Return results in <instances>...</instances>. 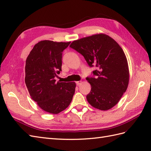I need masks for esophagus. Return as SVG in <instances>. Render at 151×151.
<instances>
[{"instance_id":"obj_1","label":"esophagus","mask_w":151,"mask_h":151,"mask_svg":"<svg viewBox=\"0 0 151 151\" xmlns=\"http://www.w3.org/2000/svg\"><path fill=\"white\" fill-rule=\"evenodd\" d=\"M76 85L78 86L80 85V84L82 83V81H77V82H76Z\"/></svg>"}]
</instances>
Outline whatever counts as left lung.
<instances>
[{"instance_id": "obj_1", "label": "left lung", "mask_w": 151, "mask_h": 151, "mask_svg": "<svg viewBox=\"0 0 151 151\" xmlns=\"http://www.w3.org/2000/svg\"><path fill=\"white\" fill-rule=\"evenodd\" d=\"M82 54L90 67L96 66L94 77H87L91 86L86 98L93 107L107 111L116 106L127 89L129 70L122 48L104 33L74 40L69 45Z\"/></svg>"}]
</instances>
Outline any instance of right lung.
Wrapping results in <instances>:
<instances>
[{
    "mask_svg": "<svg viewBox=\"0 0 151 151\" xmlns=\"http://www.w3.org/2000/svg\"><path fill=\"white\" fill-rule=\"evenodd\" d=\"M70 42L42 40L34 45L27 56L25 83L29 95L42 109L58 114L71 102L76 83L56 82L55 77L62 71V51Z\"/></svg>",
    "mask_w": 151,
    "mask_h": 151,
    "instance_id": "right-lung-1",
    "label": "right lung"
}]
</instances>
